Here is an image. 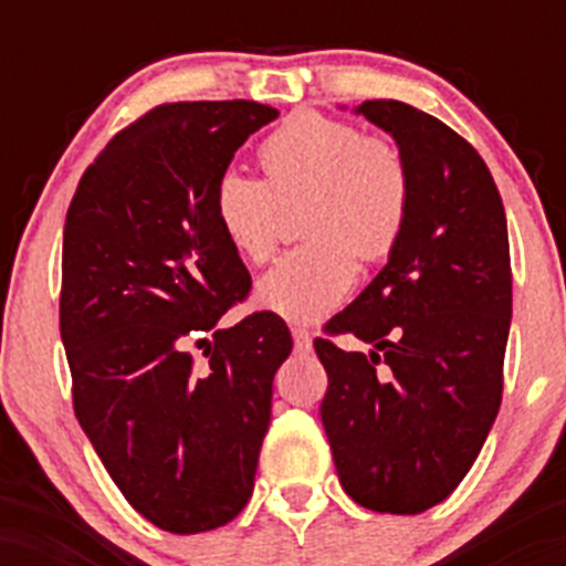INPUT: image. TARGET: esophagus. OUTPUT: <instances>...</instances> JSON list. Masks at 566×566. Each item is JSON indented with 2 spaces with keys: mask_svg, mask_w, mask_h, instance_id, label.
Returning <instances> with one entry per match:
<instances>
[{
  "mask_svg": "<svg viewBox=\"0 0 566 566\" xmlns=\"http://www.w3.org/2000/svg\"><path fill=\"white\" fill-rule=\"evenodd\" d=\"M293 342H295V353H310L312 350V334L301 325L293 328Z\"/></svg>",
  "mask_w": 566,
  "mask_h": 566,
  "instance_id": "34e87169",
  "label": "esophagus"
}]
</instances>
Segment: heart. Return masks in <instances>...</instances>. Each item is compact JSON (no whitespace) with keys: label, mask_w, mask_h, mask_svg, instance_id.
<instances>
[{"label":"heart","mask_w":566,"mask_h":566,"mask_svg":"<svg viewBox=\"0 0 566 566\" xmlns=\"http://www.w3.org/2000/svg\"><path fill=\"white\" fill-rule=\"evenodd\" d=\"M265 180L227 169L213 213L227 243L265 262L282 235V205L301 208L312 241L279 256L256 282V301L287 319H317L350 295L358 254H389L410 202V169L394 142L319 112L284 119L260 147Z\"/></svg>","instance_id":"heart-1"}]
</instances>
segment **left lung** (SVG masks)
<instances>
[{
  "instance_id": "left-lung-1",
  "label": "left lung",
  "mask_w": 566,
  "mask_h": 566,
  "mask_svg": "<svg viewBox=\"0 0 566 566\" xmlns=\"http://www.w3.org/2000/svg\"><path fill=\"white\" fill-rule=\"evenodd\" d=\"M410 169L405 224L384 271L331 317L367 353L315 339L328 373L319 416L356 504L419 515L458 488L499 416L512 319L510 238L488 164L402 101L356 106Z\"/></svg>"
}]
</instances>
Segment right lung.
Here are the masks:
<instances>
[{
	"instance_id": "right-lung-1",
	"label": "right lung",
	"mask_w": 566,
	"mask_h": 566,
	"mask_svg": "<svg viewBox=\"0 0 566 566\" xmlns=\"http://www.w3.org/2000/svg\"><path fill=\"white\" fill-rule=\"evenodd\" d=\"M276 117L256 101L156 106L101 150L67 208L60 334L73 410L128 504L172 534L247 506L273 375L293 350L273 312L219 325L251 276L219 230L216 182Z\"/></svg>"
}]
</instances>
